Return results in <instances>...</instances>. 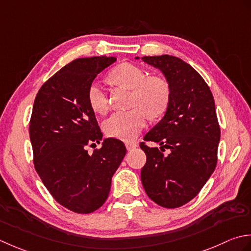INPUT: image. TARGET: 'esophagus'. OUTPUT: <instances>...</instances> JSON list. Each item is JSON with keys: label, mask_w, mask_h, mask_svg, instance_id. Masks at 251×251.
Wrapping results in <instances>:
<instances>
[{"label": "esophagus", "mask_w": 251, "mask_h": 251, "mask_svg": "<svg viewBox=\"0 0 251 251\" xmlns=\"http://www.w3.org/2000/svg\"><path fill=\"white\" fill-rule=\"evenodd\" d=\"M126 147L127 151H132V150H134V148L137 147V144L135 142H126Z\"/></svg>", "instance_id": "obj_1"}]
</instances>
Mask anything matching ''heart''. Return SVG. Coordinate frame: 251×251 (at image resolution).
Here are the masks:
<instances>
[{
    "label": "heart",
    "instance_id": "b5f03b06",
    "mask_svg": "<svg viewBox=\"0 0 251 251\" xmlns=\"http://www.w3.org/2000/svg\"><path fill=\"white\" fill-rule=\"evenodd\" d=\"M147 75L140 66L131 63H122L110 71L109 79L112 82L132 90V109L114 112L104 121V131L109 137L134 140L146 126V115L157 118L167 110L171 96L170 85L161 76ZM86 95L91 109L96 114H105L108 108V97L104 86L94 81Z\"/></svg>",
    "mask_w": 251,
    "mask_h": 251
}]
</instances>
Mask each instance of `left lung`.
<instances>
[{"mask_svg":"<svg viewBox=\"0 0 251 251\" xmlns=\"http://www.w3.org/2000/svg\"><path fill=\"white\" fill-rule=\"evenodd\" d=\"M142 59L166 76L171 96L163 118L144 136L160 148L140 144L147 158L141 180L152 201L177 208L197 196L216 169L221 133L216 105L202 76L181 58L161 55ZM166 149L168 154H163Z\"/></svg>","mask_w":251,"mask_h":251,"instance_id":"obj_1","label":"left lung"}]
</instances>
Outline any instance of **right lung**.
I'll return each mask as SVG.
<instances>
[{"label":"right lung","mask_w":251,"mask_h":251,"mask_svg":"<svg viewBox=\"0 0 251 251\" xmlns=\"http://www.w3.org/2000/svg\"><path fill=\"white\" fill-rule=\"evenodd\" d=\"M116 60L75 59L50 76L34 100L29 133L35 171L55 201L76 213L103 206L126 152L124 143L111 137L93 154L86 150L103 137L88 103V89Z\"/></svg>","instance_id":"obj_1"}]
</instances>
